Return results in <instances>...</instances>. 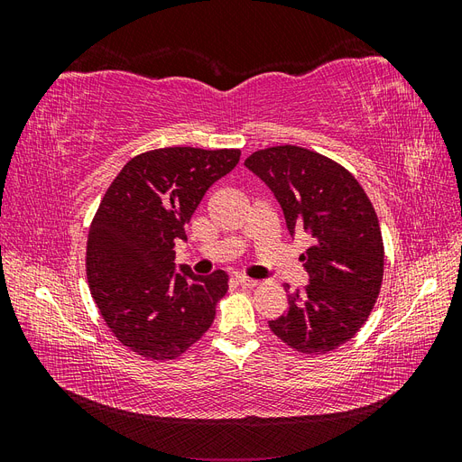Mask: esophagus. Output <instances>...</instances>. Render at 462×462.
Listing matches in <instances>:
<instances>
[{
  "label": "esophagus",
  "instance_id": "1",
  "mask_svg": "<svg viewBox=\"0 0 462 462\" xmlns=\"http://www.w3.org/2000/svg\"><path fill=\"white\" fill-rule=\"evenodd\" d=\"M236 283H239L241 287H256L258 282L256 279H250V277H245V275H236Z\"/></svg>",
  "mask_w": 462,
  "mask_h": 462
}]
</instances>
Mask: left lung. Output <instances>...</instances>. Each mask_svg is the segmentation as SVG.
<instances>
[{"mask_svg": "<svg viewBox=\"0 0 462 462\" xmlns=\"http://www.w3.org/2000/svg\"><path fill=\"white\" fill-rule=\"evenodd\" d=\"M245 165L273 192L291 236L304 231L312 239L300 256L310 283L289 292L285 314L270 329L302 355H326L355 337L380 295L383 241L375 209L358 180L318 152L273 146Z\"/></svg>", "mask_w": 462, "mask_h": 462, "instance_id": "obj_1", "label": "left lung"}]
</instances>
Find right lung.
Segmentation results:
<instances>
[{
  "label": "right lung",
  "instance_id": "obj_1",
  "mask_svg": "<svg viewBox=\"0 0 462 462\" xmlns=\"http://www.w3.org/2000/svg\"><path fill=\"white\" fill-rule=\"evenodd\" d=\"M241 150L173 146L134 156L92 219L87 277L117 341L150 360L183 355L212 326L229 277L175 265V243L206 190L239 163Z\"/></svg>",
  "mask_w": 462,
  "mask_h": 462
}]
</instances>
